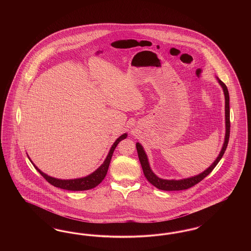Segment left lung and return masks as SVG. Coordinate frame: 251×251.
Returning a JSON list of instances; mask_svg holds the SVG:
<instances>
[{
	"label": "left lung",
	"instance_id": "1",
	"mask_svg": "<svg viewBox=\"0 0 251 251\" xmlns=\"http://www.w3.org/2000/svg\"><path fill=\"white\" fill-rule=\"evenodd\" d=\"M218 80V83L221 84L223 91H224V95H225V117H226V134H225V141L223 148L219 153L218 157L215 159V162L213 163V165L210 167H208L205 171H203L202 173H201L200 175L194 176L191 178H187V179H163L158 178L155 174L151 171L150 164L147 158V154L144 151V149L142 146L139 143H136V150H137V153H138V158L141 164V167L143 169L144 175L147 178V179L152 184L154 185L156 188L160 189V190H164V191H179V190H185L188 189L192 186L196 185L197 183H199L201 180H202L205 177H207L212 171L213 169L216 167V165L218 164V162L221 160L222 156L224 155L225 151L227 149V143H228V139H229V130H230V121H229V96H228V91H227V85L224 84L221 80Z\"/></svg>",
	"mask_w": 251,
	"mask_h": 251
}]
</instances>
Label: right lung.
Instances as JSON below:
<instances>
[{
  "instance_id": "right-lung-1",
  "label": "right lung",
  "mask_w": 251,
  "mask_h": 251,
  "mask_svg": "<svg viewBox=\"0 0 251 251\" xmlns=\"http://www.w3.org/2000/svg\"><path fill=\"white\" fill-rule=\"evenodd\" d=\"M127 137V133L122 134L120 136L116 142L113 144L107 157L105 159V161L103 162V164L99 167L96 171H94L92 174L88 175L87 177L81 178V179H59L50 177L48 175H46L45 173L41 172L37 167H36V170L40 173V175L48 181L49 183H50L51 185L58 187L61 189H65V190H70V191H84V190H89L96 187L98 184H100L102 179L105 178L106 174H107L108 167L111 162V158L113 155V152L116 149V147L119 145L121 140L125 139Z\"/></svg>"
}]
</instances>
